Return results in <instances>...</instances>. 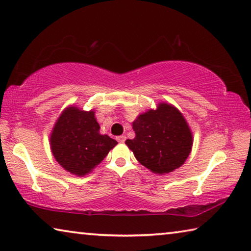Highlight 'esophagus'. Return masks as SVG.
<instances>
[{
	"mask_svg": "<svg viewBox=\"0 0 251 251\" xmlns=\"http://www.w3.org/2000/svg\"><path fill=\"white\" fill-rule=\"evenodd\" d=\"M116 139H117V142L118 143H124L125 142V139H126V137L124 135H122V136H118V137H116Z\"/></svg>",
	"mask_w": 251,
	"mask_h": 251,
	"instance_id": "34e87169",
	"label": "esophagus"
}]
</instances>
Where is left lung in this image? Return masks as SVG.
Wrapping results in <instances>:
<instances>
[{"label": "left lung", "instance_id": "left-lung-1", "mask_svg": "<svg viewBox=\"0 0 251 251\" xmlns=\"http://www.w3.org/2000/svg\"><path fill=\"white\" fill-rule=\"evenodd\" d=\"M135 138L125 144L151 173L166 175L179 168L193 147V133L175 106L160 101L156 109L139 114L133 122Z\"/></svg>", "mask_w": 251, "mask_h": 251}]
</instances>
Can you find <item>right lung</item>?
<instances>
[{"mask_svg": "<svg viewBox=\"0 0 251 251\" xmlns=\"http://www.w3.org/2000/svg\"><path fill=\"white\" fill-rule=\"evenodd\" d=\"M95 110H83L71 105L61 113L50 135L55 160L72 175L84 177L101 163L115 139L100 133Z\"/></svg>", "mask_w": 251, "mask_h": 251, "instance_id": "obj_1", "label": "right lung"}]
</instances>
